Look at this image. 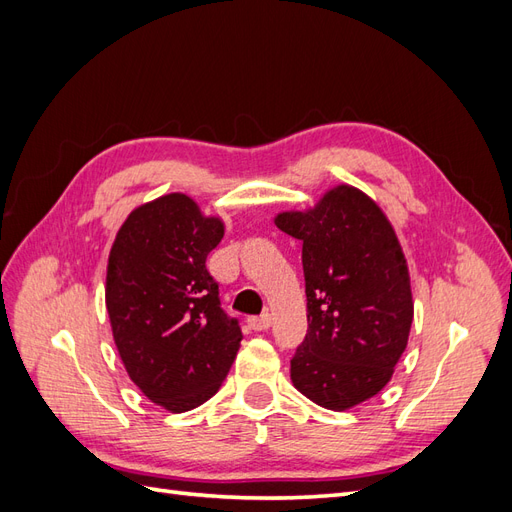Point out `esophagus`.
I'll use <instances>...</instances> for the list:
<instances>
[{
    "mask_svg": "<svg viewBox=\"0 0 512 512\" xmlns=\"http://www.w3.org/2000/svg\"><path fill=\"white\" fill-rule=\"evenodd\" d=\"M247 322H250V327L254 331H267L271 324H273V318H271V314H262L258 318H250Z\"/></svg>",
    "mask_w": 512,
    "mask_h": 512,
    "instance_id": "1",
    "label": "esophagus"
}]
</instances>
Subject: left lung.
<instances>
[{"label": "left lung", "mask_w": 512, "mask_h": 512, "mask_svg": "<svg viewBox=\"0 0 512 512\" xmlns=\"http://www.w3.org/2000/svg\"><path fill=\"white\" fill-rule=\"evenodd\" d=\"M275 226L303 241L307 335L290 361L294 389L344 412L393 378L414 318L408 262L371 196L348 183Z\"/></svg>", "instance_id": "1"}]
</instances>
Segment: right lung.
I'll return each mask as SVG.
<instances>
[{"mask_svg": "<svg viewBox=\"0 0 512 512\" xmlns=\"http://www.w3.org/2000/svg\"><path fill=\"white\" fill-rule=\"evenodd\" d=\"M224 237L220 215L170 192L138 205L117 230L104 299L119 359L160 408H198L222 386L241 346L205 260Z\"/></svg>", "mask_w": 512, "mask_h": 512, "instance_id": "right-lung-1", "label": "right lung"}]
</instances>
